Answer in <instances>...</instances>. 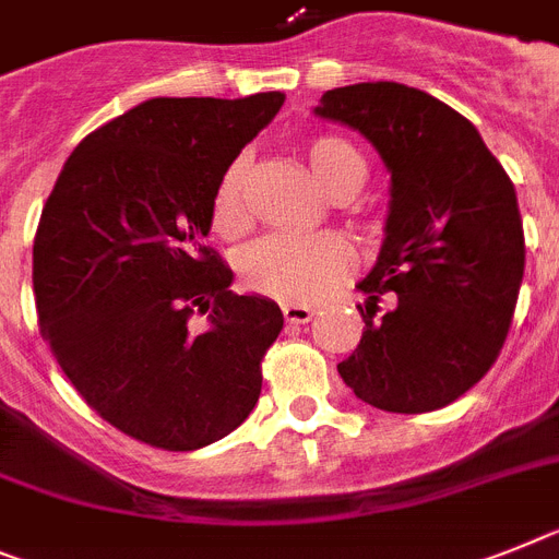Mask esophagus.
Wrapping results in <instances>:
<instances>
[{
  "mask_svg": "<svg viewBox=\"0 0 559 559\" xmlns=\"http://www.w3.org/2000/svg\"><path fill=\"white\" fill-rule=\"evenodd\" d=\"M281 312H284L287 323H307L312 321V316H316V312H312L309 307H304V304H284Z\"/></svg>",
  "mask_w": 559,
  "mask_h": 559,
  "instance_id": "1",
  "label": "esophagus"
}]
</instances>
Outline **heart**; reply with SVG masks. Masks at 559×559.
I'll use <instances>...</instances> for the list:
<instances>
[{
	"instance_id": "obj_1",
	"label": "heart",
	"mask_w": 559,
	"mask_h": 559,
	"mask_svg": "<svg viewBox=\"0 0 559 559\" xmlns=\"http://www.w3.org/2000/svg\"><path fill=\"white\" fill-rule=\"evenodd\" d=\"M309 176L330 199H349L367 178V162L337 135H316L301 147ZM213 227L218 236L236 238L250 227L243 204V162H233L215 187ZM358 264L346 238L335 233L287 236L272 233L258 238L238 255V275L252 293L289 304H316L341 287Z\"/></svg>"
}]
</instances>
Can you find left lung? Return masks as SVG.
Returning a JSON list of instances; mask_svg holds the SVG:
<instances>
[{"label": "left lung", "mask_w": 559, "mask_h": 559, "mask_svg": "<svg viewBox=\"0 0 559 559\" xmlns=\"http://www.w3.org/2000/svg\"><path fill=\"white\" fill-rule=\"evenodd\" d=\"M316 116L358 130L392 176L381 255L358 284L367 326L337 372L374 409L449 406L489 372L518 307L526 241L514 185L475 124L417 87H335Z\"/></svg>", "instance_id": "obj_1"}]
</instances>
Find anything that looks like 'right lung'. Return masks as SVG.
Wrapping results in <instances>:
<instances>
[{
    "label": "right lung",
    "mask_w": 559,
    "mask_h": 559,
    "mask_svg": "<svg viewBox=\"0 0 559 559\" xmlns=\"http://www.w3.org/2000/svg\"><path fill=\"white\" fill-rule=\"evenodd\" d=\"M281 105L275 91L142 102L82 139L41 210V337L84 403L147 447H210L255 409L284 316L233 293L204 238L224 170Z\"/></svg>",
    "instance_id": "add662e5"
}]
</instances>
